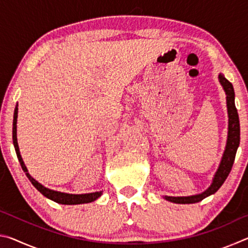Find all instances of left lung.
<instances>
[{
  "mask_svg": "<svg viewBox=\"0 0 248 248\" xmlns=\"http://www.w3.org/2000/svg\"><path fill=\"white\" fill-rule=\"evenodd\" d=\"M219 82L223 87L226 95V108H228V117H229V127H228V139H226L225 150L222 155L219 167L212 178V183L210 186L201 194L192 195V196H183V197H173V196H164L163 198L167 201L174 203H196L203 200L207 197L211 196L219 190V188L223 185L225 179L228 178L231 170H232L235 155L238 145H240V119H238L237 109L235 107V93L233 85L224 75L219 73Z\"/></svg>",
  "mask_w": 248,
  "mask_h": 248,
  "instance_id": "1",
  "label": "left lung"
}]
</instances>
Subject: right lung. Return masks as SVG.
<instances>
[{
  "mask_svg": "<svg viewBox=\"0 0 248 248\" xmlns=\"http://www.w3.org/2000/svg\"><path fill=\"white\" fill-rule=\"evenodd\" d=\"M17 114H18V104L16 105L15 110H14V119H13V143L14 148L16 151V154H17L18 161L20 163V166H22L23 170L26 173V176L28 179L31 180V184L35 186V188L39 192H41L46 198L54 201V202L61 203V204H81V203H89L93 202L96 199H98L100 196L103 195V191H95V192H90V194H81V195H75V194H66V192H61V191H56L52 189H49V188L45 187L44 185L37 182V180L31 177V174L28 173V170L26 165L22 158V155L19 152L18 143H17Z\"/></svg>",
  "mask_w": 248,
  "mask_h": 248,
  "instance_id": "1",
  "label": "right lung"
}]
</instances>
